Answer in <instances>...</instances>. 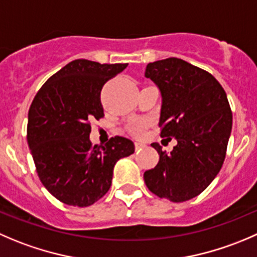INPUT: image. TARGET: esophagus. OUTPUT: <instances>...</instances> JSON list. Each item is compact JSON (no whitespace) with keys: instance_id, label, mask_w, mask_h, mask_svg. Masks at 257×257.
<instances>
[{"instance_id":"34e87169","label":"esophagus","mask_w":257,"mask_h":257,"mask_svg":"<svg viewBox=\"0 0 257 257\" xmlns=\"http://www.w3.org/2000/svg\"><path fill=\"white\" fill-rule=\"evenodd\" d=\"M146 147V144L143 143V142H136V149L137 151H141L142 148H144Z\"/></svg>"}]
</instances>
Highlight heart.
<instances>
[{
    "mask_svg": "<svg viewBox=\"0 0 257 257\" xmlns=\"http://www.w3.org/2000/svg\"><path fill=\"white\" fill-rule=\"evenodd\" d=\"M146 121H136V123H133L131 125V132L132 133H134L136 136H142V134L144 133V131H146Z\"/></svg>",
    "mask_w": 257,
    "mask_h": 257,
    "instance_id": "b5f03b06",
    "label": "heart"
}]
</instances>
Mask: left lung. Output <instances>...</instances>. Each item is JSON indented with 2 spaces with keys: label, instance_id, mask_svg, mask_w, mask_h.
<instances>
[{
  "label": "left lung",
  "instance_id": "1",
  "mask_svg": "<svg viewBox=\"0 0 257 257\" xmlns=\"http://www.w3.org/2000/svg\"><path fill=\"white\" fill-rule=\"evenodd\" d=\"M146 78L161 93V137L177 146L167 153L151 144L159 161L144 182L158 197L184 202L210 186L225 161L232 129L227 95L211 74L177 57L149 62Z\"/></svg>",
  "mask_w": 257,
  "mask_h": 257
}]
</instances>
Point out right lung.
<instances>
[{"label": "right lung", "instance_id": "right-lung-1", "mask_svg": "<svg viewBox=\"0 0 257 257\" xmlns=\"http://www.w3.org/2000/svg\"><path fill=\"white\" fill-rule=\"evenodd\" d=\"M128 64L69 62L51 76L29 110L27 142L45 188L69 206L86 207L109 191L114 166L134 153V143L114 137L91 146L90 119L104 115L100 91Z\"/></svg>", "mask_w": 257, "mask_h": 257}]
</instances>
